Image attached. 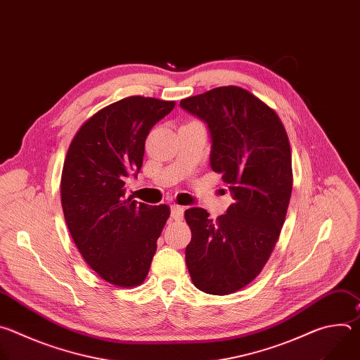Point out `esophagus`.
<instances>
[{"instance_id":"34e87169","label":"esophagus","mask_w":360,"mask_h":360,"mask_svg":"<svg viewBox=\"0 0 360 360\" xmlns=\"http://www.w3.org/2000/svg\"><path fill=\"white\" fill-rule=\"evenodd\" d=\"M184 211H185L184 207H179V205H172V207H171V217L175 221H181L184 218Z\"/></svg>"}]
</instances>
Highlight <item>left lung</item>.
Returning a JSON list of instances; mask_svg holds the SVG:
<instances>
[{
  "mask_svg": "<svg viewBox=\"0 0 360 360\" xmlns=\"http://www.w3.org/2000/svg\"><path fill=\"white\" fill-rule=\"evenodd\" d=\"M179 105L207 124L211 168L233 199L217 221L202 208L185 211L192 232L186 266L199 290L229 295L259 275L279 238L292 193L289 139L276 112L239 86L214 88Z\"/></svg>",
  "mask_w": 360,
  "mask_h": 360,
  "instance_id": "8db88e82",
  "label": "left lung"
}]
</instances>
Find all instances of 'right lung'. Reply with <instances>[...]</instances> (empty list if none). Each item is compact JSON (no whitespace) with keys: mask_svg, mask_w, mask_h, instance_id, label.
<instances>
[{"mask_svg":"<svg viewBox=\"0 0 360 360\" xmlns=\"http://www.w3.org/2000/svg\"><path fill=\"white\" fill-rule=\"evenodd\" d=\"M175 107L174 101L128 96L98 111L74 136L63 168L61 203L85 262L120 288L142 283L168 205L125 198L127 179L142 167L145 139Z\"/></svg>","mask_w":360,"mask_h":360,"instance_id":"obj_1","label":"right lung"}]
</instances>
